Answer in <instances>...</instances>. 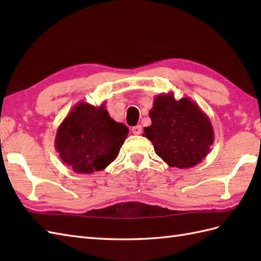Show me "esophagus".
<instances>
[{
    "mask_svg": "<svg viewBox=\"0 0 261 261\" xmlns=\"http://www.w3.org/2000/svg\"><path fill=\"white\" fill-rule=\"evenodd\" d=\"M131 131H132V134H134V135H140L141 132H142V126H141L140 124H138V125L132 126Z\"/></svg>",
    "mask_w": 261,
    "mask_h": 261,
    "instance_id": "obj_1",
    "label": "esophagus"
}]
</instances>
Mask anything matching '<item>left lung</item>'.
Segmentation results:
<instances>
[{
    "label": "left lung",
    "instance_id": "8db88e82",
    "mask_svg": "<svg viewBox=\"0 0 261 261\" xmlns=\"http://www.w3.org/2000/svg\"><path fill=\"white\" fill-rule=\"evenodd\" d=\"M151 125L142 136L152 142L154 152L170 167L190 168L207 156L214 142L208 116L188 97L175 99L174 93L159 94L149 111Z\"/></svg>",
    "mask_w": 261,
    "mask_h": 261
}]
</instances>
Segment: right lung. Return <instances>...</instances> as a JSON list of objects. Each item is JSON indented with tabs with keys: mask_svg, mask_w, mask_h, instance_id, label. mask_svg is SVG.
Masks as SVG:
<instances>
[{
	"mask_svg": "<svg viewBox=\"0 0 261 261\" xmlns=\"http://www.w3.org/2000/svg\"><path fill=\"white\" fill-rule=\"evenodd\" d=\"M129 129L99 107L80 102L60 123L55 148L63 164L77 174L103 170L118 157Z\"/></svg>",
	"mask_w": 261,
	"mask_h": 261,
	"instance_id": "1",
	"label": "right lung"
}]
</instances>
